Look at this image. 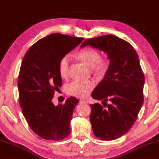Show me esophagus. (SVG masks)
Here are the masks:
<instances>
[{
    "label": "esophagus",
    "instance_id": "1",
    "mask_svg": "<svg viewBox=\"0 0 159 159\" xmlns=\"http://www.w3.org/2000/svg\"><path fill=\"white\" fill-rule=\"evenodd\" d=\"M80 103H81V104H87V102H86V101H84V100H83V99H82V100H80Z\"/></svg>",
    "mask_w": 159,
    "mask_h": 159
}]
</instances>
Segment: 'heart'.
Here are the masks:
<instances>
[{"label": "heart", "instance_id": "obj_1", "mask_svg": "<svg viewBox=\"0 0 159 159\" xmlns=\"http://www.w3.org/2000/svg\"><path fill=\"white\" fill-rule=\"evenodd\" d=\"M76 57L84 64L92 67V69L98 74L104 73L108 68V61L105 59L100 57V55L98 51L92 48H86L80 51L76 54ZM59 73L61 78H66L68 75L69 70V58L66 55L63 57L59 62ZM94 87V83L91 80L72 81L67 86L68 94L74 96L85 98Z\"/></svg>", "mask_w": 159, "mask_h": 159}]
</instances>
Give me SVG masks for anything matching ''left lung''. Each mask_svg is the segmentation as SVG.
<instances>
[{
	"label": "left lung",
	"mask_w": 159,
	"mask_h": 159,
	"mask_svg": "<svg viewBox=\"0 0 159 159\" xmlns=\"http://www.w3.org/2000/svg\"><path fill=\"white\" fill-rule=\"evenodd\" d=\"M86 45L104 51L110 60L104 78L91 95L107 106L90 105L93 134L102 140L116 139L131 128L143 103L144 75L138 55L129 43L112 34L86 39L80 47Z\"/></svg>",
	"instance_id": "left-lung-1"
}]
</instances>
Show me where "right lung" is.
I'll use <instances>...</instances> for the list:
<instances>
[{
    "label": "right lung",
    "mask_w": 159,
    "mask_h": 159,
    "mask_svg": "<svg viewBox=\"0 0 159 159\" xmlns=\"http://www.w3.org/2000/svg\"><path fill=\"white\" fill-rule=\"evenodd\" d=\"M83 39L51 34L34 43L22 60L17 83L20 105L29 127L45 139L61 140L70 134L73 110L79 100L71 96L64 105L55 106L52 99L62 85L59 62Z\"/></svg>",
    "instance_id": "1"
}]
</instances>
